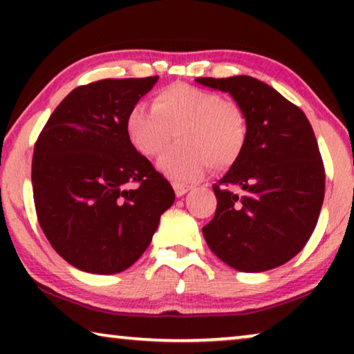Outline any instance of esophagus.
Returning <instances> with one entry per match:
<instances>
[{"label": "esophagus", "mask_w": 354, "mask_h": 354, "mask_svg": "<svg viewBox=\"0 0 354 354\" xmlns=\"http://www.w3.org/2000/svg\"><path fill=\"white\" fill-rule=\"evenodd\" d=\"M174 192H176V195L177 196H183L185 195L187 192H190L192 190V187H188V185H183V183H174Z\"/></svg>", "instance_id": "esophagus-1"}]
</instances>
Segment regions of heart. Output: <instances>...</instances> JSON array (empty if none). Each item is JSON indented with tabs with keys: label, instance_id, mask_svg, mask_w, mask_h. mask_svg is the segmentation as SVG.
Returning <instances> with one entry per match:
<instances>
[{
	"label": "heart",
	"instance_id": "1",
	"mask_svg": "<svg viewBox=\"0 0 354 354\" xmlns=\"http://www.w3.org/2000/svg\"><path fill=\"white\" fill-rule=\"evenodd\" d=\"M151 109L135 104L125 119V130L133 148L147 158H159L158 167L176 182L200 178L212 164L232 166L246 140V120L241 108L216 91L187 84H174L153 96Z\"/></svg>",
	"mask_w": 354,
	"mask_h": 354
}]
</instances>
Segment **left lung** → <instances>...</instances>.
<instances>
[{
    "label": "left lung",
    "mask_w": 354,
    "mask_h": 354,
    "mask_svg": "<svg viewBox=\"0 0 354 354\" xmlns=\"http://www.w3.org/2000/svg\"><path fill=\"white\" fill-rule=\"evenodd\" d=\"M229 93L246 120V140L229 172L212 185L214 217L203 227L207 246L241 272H264L297 256L316 229L326 172L301 109L248 75L201 77Z\"/></svg>",
    "instance_id": "8db88e82"
}]
</instances>
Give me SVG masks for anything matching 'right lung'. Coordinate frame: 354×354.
I'll use <instances>...</instances> for the list:
<instances>
[{
	"mask_svg": "<svg viewBox=\"0 0 354 354\" xmlns=\"http://www.w3.org/2000/svg\"><path fill=\"white\" fill-rule=\"evenodd\" d=\"M158 79H104L77 86L35 143L32 185L38 222L56 253L85 272L130 268L176 200L171 183L133 148L125 130L129 111Z\"/></svg>",
	"mask_w": 354,
	"mask_h": 354,
	"instance_id": "right-lung-1",
	"label": "right lung"
}]
</instances>
